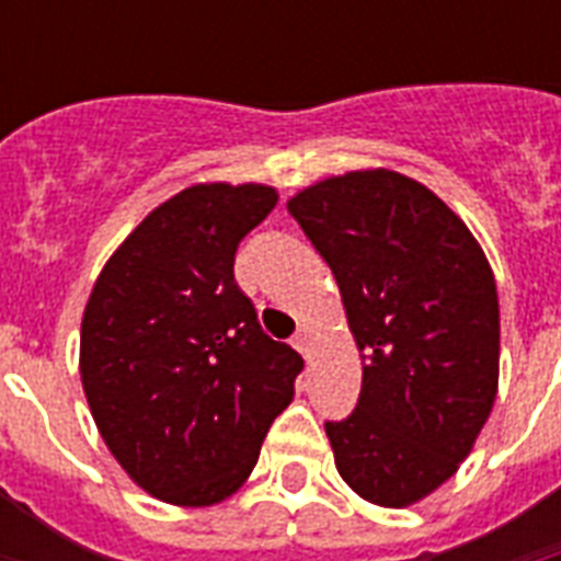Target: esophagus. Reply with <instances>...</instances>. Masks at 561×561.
Instances as JSON below:
<instances>
[{"label":"esophagus","mask_w":561,"mask_h":561,"mask_svg":"<svg viewBox=\"0 0 561 561\" xmlns=\"http://www.w3.org/2000/svg\"><path fill=\"white\" fill-rule=\"evenodd\" d=\"M314 325H299V332H297V341H294V346L299 350V355L302 358H311V350H314Z\"/></svg>","instance_id":"1"}]
</instances>
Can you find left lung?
Returning <instances> with one entry per match:
<instances>
[{
  "label": "left lung",
  "instance_id": "8db88e82",
  "mask_svg": "<svg viewBox=\"0 0 561 561\" xmlns=\"http://www.w3.org/2000/svg\"><path fill=\"white\" fill-rule=\"evenodd\" d=\"M332 267L364 364L358 408L325 422L364 501L404 510L454 478L497 396L501 308L457 211L390 169L323 178L288 201Z\"/></svg>",
  "mask_w": 561,
  "mask_h": 561
}]
</instances>
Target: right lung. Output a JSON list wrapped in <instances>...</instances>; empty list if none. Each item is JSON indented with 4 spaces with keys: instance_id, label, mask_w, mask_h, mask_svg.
Returning <instances> with one entry per match:
<instances>
[{
    "instance_id": "1",
    "label": "right lung",
    "mask_w": 561,
    "mask_h": 561,
    "mask_svg": "<svg viewBox=\"0 0 561 561\" xmlns=\"http://www.w3.org/2000/svg\"><path fill=\"white\" fill-rule=\"evenodd\" d=\"M279 201L264 183H194L113 250L81 320V383L136 486L215 506L255 469L302 358L236 285V250Z\"/></svg>"
}]
</instances>
